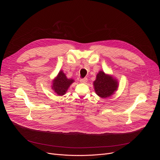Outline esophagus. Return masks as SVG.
<instances>
[{
	"label": "esophagus",
	"instance_id": "obj_1",
	"mask_svg": "<svg viewBox=\"0 0 160 160\" xmlns=\"http://www.w3.org/2000/svg\"><path fill=\"white\" fill-rule=\"evenodd\" d=\"M88 81V79L87 78H82L80 79V82L81 83H87Z\"/></svg>",
	"mask_w": 160,
	"mask_h": 160
}]
</instances>
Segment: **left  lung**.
<instances>
[{
    "mask_svg": "<svg viewBox=\"0 0 160 160\" xmlns=\"http://www.w3.org/2000/svg\"><path fill=\"white\" fill-rule=\"evenodd\" d=\"M95 92L99 97L106 98L114 94L118 87V82L109 75L100 71L93 83Z\"/></svg>",
    "mask_w": 160,
    "mask_h": 160,
    "instance_id": "8db88e82",
    "label": "left lung"
}]
</instances>
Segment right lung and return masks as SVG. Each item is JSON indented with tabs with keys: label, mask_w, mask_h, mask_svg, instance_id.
Masks as SVG:
<instances>
[{
	"label": "right lung",
	"mask_w": 160,
	"mask_h": 160,
	"mask_svg": "<svg viewBox=\"0 0 160 160\" xmlns=\"http://www.w3.org/2000/svg\"><path fill=\"white\" fill-rule=\"evenodd\" d=\"M73 82H74V80L67 78L66 75L61 70L52 80V88L58 96H63Z\"/></svg>",
	"instance_id": "right-lung-1"
}]
</instances>
